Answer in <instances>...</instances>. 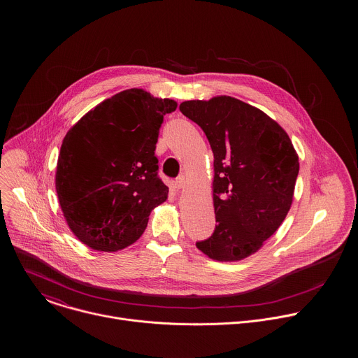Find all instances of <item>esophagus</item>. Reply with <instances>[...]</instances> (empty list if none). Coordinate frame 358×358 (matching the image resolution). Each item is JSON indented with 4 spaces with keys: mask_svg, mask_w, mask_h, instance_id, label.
<instances>
[{
    "mask_svg": "<svg viewBox=\"0 0 358 358\" xmlns=\"http://www.w3.org/2000/svg\"><path fill=\"white\" fill-rule=\"evenodd\" d=\"M186 178L182 175V176H179L176 180H175V189H178V190H180V189H185V186H186Z\"/></svg>",
    "mask_w": 358,
    "mask_h": 358,
    "instance_id": "1",
    "label": "esophagus"
}]
</instances>
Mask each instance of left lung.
<instances>
[{
  "instance_id": "obj_1",
  "label": "left lung",
  "mask_w": 358,
  "mask_h": 358,
  "mask_svg": "<svg viewBox=\"0 0 358 358\" xmlns=\"http://www.w3.org/2000/svg\"><path fill=\"white\" fill-rule=\"evenodd\" d=\"M213 153V234L197 248L217 262L257 252L291 209L299 157L288 134L266 113L231 96L180 103Z\"/></svg>"
}]
</instances>
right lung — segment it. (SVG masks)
Segmentation results:
<instances>
[{
    "mask_svg": "<svg viewBox=\"0 0 358 358\" xmlns=\"http://www.w3.org/2000/svg\"><path fill=\"white\" fill-rule=\"evenodd\" d=\"M178 103L145 90L122 91L90 110L66 134L56 193L74 236L95 251L132 245L168 199L154 155L158 131Z\"/></svg>",
    "mask_w": 358,
    "mask_h": 358,
    "instance_id": "obj_1",
    "label": "right lung"
}]
</instances>
